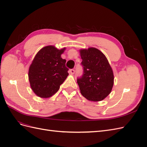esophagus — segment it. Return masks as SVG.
Wrapping results in <instances>:
<instances>
[{"label": "esophagus", "instance_id": "34e87169", "mask_svg": "<svg viewBox=\"0 0 147 147\" xmlns=\"http://www.w3.org/2000/svg\"><path fill=\"white\" fill-rule=\"evenodd\" d=\"M69 72L70 73V74L73 75V74H74V73H75V70H74V69H70V70H69Z\"/></svg>", "mask_w": 147, "mask_h": 147}]
</instances>
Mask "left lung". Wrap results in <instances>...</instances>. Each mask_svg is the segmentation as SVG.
Returning a JSON list of instances; mask_svg holds the SVG:
<instances>
[{
    "instance_id": "8db88e82",
    "label": "left lung",
    "mask_w": 147,
    "mask_h": 147,
    "mask_svg": "<svg viewBox=\"0 0 147 147\" xmlns=\"http://www.w3.org/2000/svg\"><path fill=\"white\" fill-rule=\"evenodd\" d=\"M83 75L77 78L81 94L89 100L100 101L112 91L114 76L105 56L98 49L89 48L80 50Z\"/></svg>"
}]
</instances>
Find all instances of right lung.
<instances>
[{
    "label": "right lung",
    "instance_id": "1",
    "mask_svg": "<svg viewBox=\"0 0 147 147\" xmlns=\"http://www.w3.org/2000/svg\"><path fill=\"white\" fill-rule=\"evenodd\" d=\"M65 49L47 46L35 55L29 67L28 76L30 87L38 97L48 98L54 95L67 77L66 60L61 57Z\"/></svg>",
    "mask_w": 147,
    "mask_h": 147
}]
</instances>
